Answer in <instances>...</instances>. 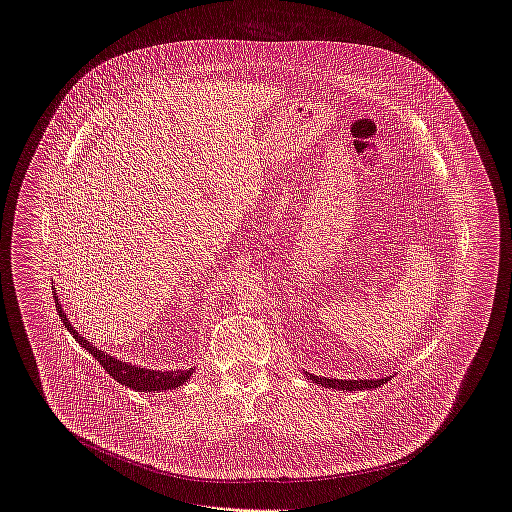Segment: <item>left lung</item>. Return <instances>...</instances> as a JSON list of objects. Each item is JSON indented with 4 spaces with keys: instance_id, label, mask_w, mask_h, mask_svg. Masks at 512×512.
I'll return each instance as SVG.
<instances>
[{
    "instance_id": "left-lung-1",
    "label": "left lung",
    "mask_w": 512,
    "mask_h": 512,
    "mask_svg": "<svg viewBox=\"0 0 512 512\" xmlns=\"http://www.w3.org/2000/svg\"><path fill=\"white\" fill-rule=\"evenodd\" d=\"M307 378L313 380L315 384H320L322 388H332V390L359 391L374 390L386 384L391 378H380V380H334V378H318L315 374L307 372Z\"/></svg>"
}]
</instances>
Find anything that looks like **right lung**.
I'll return each mask as SVG.
<instances>
[{
  "mask_svg": "<svg viewBox=\"0 0 512 512\" xmlns=\"http://www.w3.org/2000/svg\"><path fill=\"white\" fill-rule=\"evenodd\" d=\"M55 299H57V295H55ZM57 313H59V317L63 320L65 328L73 334L74 340L78 341L88 353H92V355L98 359L99 365L105 368V372H107L109 376H113L122 386H128V388H132V390L136 391H146V393L147 391L159 393V391L178 388V386L184 384V382L192 376V372H194V368H190V370H174V372L169 370V372H163V370H149V368H138V366L126 365V363H122V361L113 359L111 355H105L103 351H99L98 347H94L90 341L84 340V338L78 334V330H74L73 326H71L69 318L63 313V309H61L59 303H57Z\"/></svg>",
  "mask_w": 512,
  "mask_h": 512,
  "instance_id": "obj_1",
  "label": "right lung"
}]
</instances>
